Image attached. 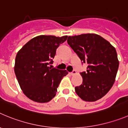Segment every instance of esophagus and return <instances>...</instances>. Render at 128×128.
I'll list each match as a JSON object with an SVG mask.
<instances>
[{
  "mask_svg": "<svg viewBox=\"0 0 128 128\" xmlns=\"http://www.w3.org/2000/svg\"><path fill=\"white\" fill-rule=\"evenodd\" d=\"M69 74H70L71 76H74V75H75L76 74V70H74L72 71V72H70Z\"/></svg>",
  "mask_w": 128,
  "mask_h": 128,
  "instance_id": "34e87169",
  "label": "esophagus"
}]
</instances>
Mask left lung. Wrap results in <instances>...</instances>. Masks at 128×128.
I'll use <instances>...</instances> for the list:
<instances>
[{"mask_svg":"<svg viewBox=\"0 0 128 128\" xmlns=\"http://www.w3.org/2000/svg\"><path fill=\"white\" fill-rule=\"evenodd\" d=\"M67 42L81 62L88 65L86 71L80 73L82 82L75 87L76 92L84 101L99 100L115 82L119 65L115 47L94 33L68 36Z\"/></svg>","mask_w":128,"mask_h":128,"instance_id":"1","label":"left lung"}]
</instances>
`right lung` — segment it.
I'll return each mask as SVG.
<instances>
[{
    "instance_id": "1",
    "label": "right lung",
    "mask_w": 128,
    "mask_h": 128,
    "mask_svg": "<svg viewBox=\"0 0 128 128\" xmlns=\"http://www.w3.org/2000/svg\"><path fill=\"white\" fill-rule=\"evenodd\" d=\"M67 37L38 36L16 54L14 73L23 93L30 100L44 103L56 96L59 84L68 72L51 68L49 65L52 63L57 48Z\"/></svg>"
}]
</instances>
